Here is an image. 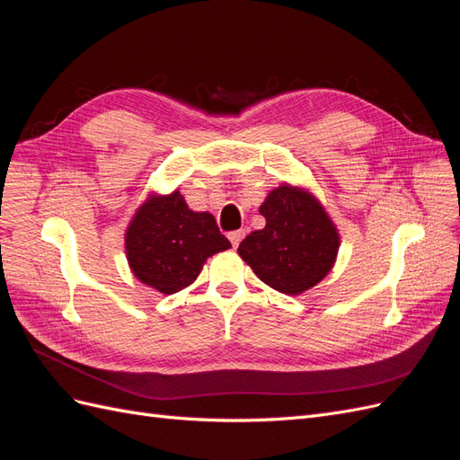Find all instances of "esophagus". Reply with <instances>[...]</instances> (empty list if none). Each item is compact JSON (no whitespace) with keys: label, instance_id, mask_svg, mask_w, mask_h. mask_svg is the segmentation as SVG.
I'll list each match as a JSON object with an SVG mask.
<instances>
[{"label":"esophagus","instance_id":"obj_1","mask_svg":"<svg viewBox=\"0 0 460 460\" xmlns=\"http://www.w3.org/2000/svg\"><path fill=\"white\" fill-rule=\"evenodd\" d=\"M243 235H245V230H235V232H230V234H228V240H230V243H232V247H238V245H240V242L243 240Z\"/></svg>","mask_w":460,"mask_h":460}]
</instances>
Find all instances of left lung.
<instances>
[{
    "label": "left lung",
    "mask_w": 460,
    "mask_h": 460,
    "mask_svg": "<svg viewBox=\"0 0 460 460\" xmlns=\"http://www.w3.org/2000/svg\"><path fill=\"white\" fill-rule=\"evenodd\" d=\"M267 220L240 243L238 255L261 280L286 296H301L330 274L340 230L314 193L289 182L269 191L259 207Z\"/></svg>",
    "instance_id": "left-lung-1"
}]
</instances>
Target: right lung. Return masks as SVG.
<instances>
[{"instance_id": "right-lung-1", "label": "right lung", "mask_w": 460, "mask_h": 460, "mask_svg": "<svg viewBox=\"0 0 460 460\" xmlns=\"http://www.w3.org/2000/svg\"><path fill=\"white\" fill-rule=\"evenodd\" d=\"M230 247L215 217L191 211L180 190L149 191L124 232L132 274L163 296L191 286L207 259Z\"/></svg>"}]
</instances>
